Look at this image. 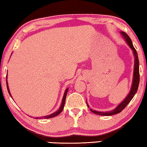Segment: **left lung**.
Masks as SVG:
<instances>
[{
	"label": "left lung",
	"mask_w": 147,
	"mask_h": 147,
	"mask_svg": "<svg viewBox=\"0 0 147 147\" xmlns=\"http://www.w3.org/2000/svg\"><path fill=\"white\" fill-rule=\"evenodd\" d=\"M121 33L123 38H125V41L128 44V45L129 46V47L133 50V53H134V69L133 81H132V86H131L130 91L129 92V94H128L127 97H126V98L123 100V101L121 102V103L118 105L115 109L110 110V111H108V112H97V111H96V110L90 109V111L93 112L94 114L100 115H105V116H109V115H112L114 114H119V112H121L122 110L124 109L126 107H127V105L129 103L131 100L132 99L134 96H135V94L138 91L139 83H140V69H139V59H138V53L137 51H136L134 47L132 40H131L129 36H128L127 33H125L124 32H121ZM87 106H88V107H89L88 103H87Z\"/></svg>",
	"instance_id": "obj_1"
}]
</instances>
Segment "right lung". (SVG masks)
<instances>
[{
    "label": "right lung",
    "instance_id": "right-lung-1",
    "mask_svg": "<svg viewBox=\"0 0 147 147\" xmlns=\"http://www.w3.org/2000/svg\"><path fill=\"white\" fill-rule=\"evenodd\" d=\"M6 79H7V76H6ZM6 86H7V91H8V93L10 95V96H11V93H10L9 92V86H8V83H7V79H6ZM68 91V88H67L65 92H64V96L63 97V100H62V103L61 105V107L59 108V109L57 110L55 112L53 113V114H51L50 115H46V116H42V117H37L35 118V119H49V118H51V117H55L57 115H59L60 113L63 111V110L64 109V104H65V101H66V94H67V92Z\"/></svg>",
    "mask_w": 147,
    "mask_h": 147
}]
</instances>
